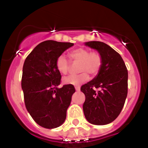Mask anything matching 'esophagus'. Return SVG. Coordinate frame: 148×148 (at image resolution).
<instances>
[{
  "label": "esophagus",
  "mask_w": 148,
  "mask_h": 148,
  "mask_svg": "<svg viewBox=\"0 0 148 148\" xmlns=\"http://www.w3.org/2000/svg\"><path fill=\"white\" fill-rule=\"evenodd\" d=\"M75 89H76V91H77V92H79V90H80V88H79V86H76L75 87Z\"/></svg>",
  "instance_id": "obj_1"
}]
</instances>
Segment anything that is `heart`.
<instances>
[{
  "label": "heart",
  "mask_w": 148,
  "mask_h": 148,
  "mask_svg": "<svg viewBox=\"0 0 148 148\" xmlns=\"http://www.w3.org/2000/svg\"><path fill=\"white\" fill-rule=\"evenodd\" d=\"M71 61L74 63H79V72H83L78 75H71L65 77L62 79L65 84L79 86L88 81L90 74L95 77L99 73L102 66V58L97 52H90L86 48H77L69 53ZM56 66L59 72L66 74L70 70V62L64 55H60L56 59Z\"/></svg>",
  "instance_id": "b5f03b06"
}]
</instances>
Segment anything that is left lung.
I'll list each match as a JSON object with an SVG mask.
<instances>
[{
  "instance_id": "1",
  "label": "left lung",
  "mask_w": 148,
  "mask_h": 148,
  "mask_svg": "<svg viewBox=\"0 0 148 148\" xmlns=\"http://www.w3.org/2000/svg\"><path fill=\"white\" fill-rule=\"evenodd\" d=\"M102 58V66L95 77L81 86L86 96L83 109L89 123L105 125L112 122L121 112L127 96L128 72L121 55L101 42H85ZM100 88L97 92L95 88Z\"/></svg>"
}]
</instances>
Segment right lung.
Listing matches in <instances>:
<instances>
[{
  "label": "right lung",
  "mask_w": 148,
  "mask_h": 148,
  "mask_svg": "<svg viewBox=\"0 0 148 148\" xmlns=\"http://www.w3.org/2000/svg\"><path fill=\"white\" fill-rule=\"evenodd\" d=\"M73 45L70 42L45 41L24 61L21 88L25 106L33 120L44 128L58 127L66 119L75 88L69 84L58 88L61 74L56 69V61Z\"/></svg>",
  "instance_id": "add662e5"
}]
</instances>
